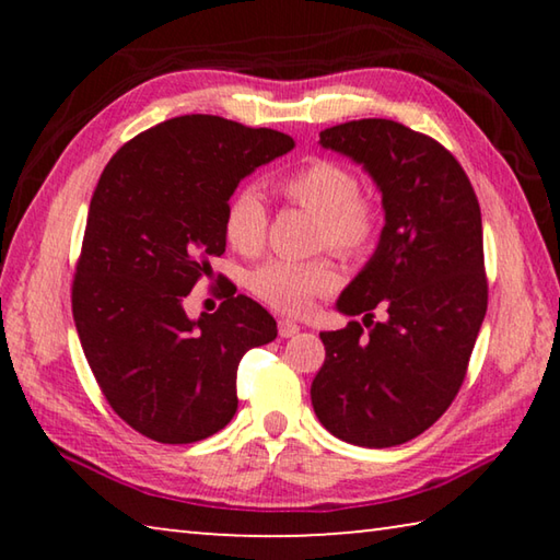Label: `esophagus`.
<instances>
[{
    "mask_svg": "<svg viewBox=\"0 0 560 560\" xmlns=\"http://www.w3.org/2000/svg\"><path fill=\"white\" fill-rule=\"evenodd\" d=\"M299 330H301V326L293 324V320H287V318L279 320V336L281 338H293L299 334Z\"/></svg>",
    "mask_w": 560,
    "mask_h": 560,
    "instance_id": "esophagus-1",
    "label": "esophagus"
}]
</instances>
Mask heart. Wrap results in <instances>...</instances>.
Wrapping results in <instances>:
<instances>
[{
  "label": "heart",
  "instance_id": "heart-1",
  "mask_svg": "<svg viewBox=\"0 0 560 560\" xmlns=\"http://www.w3.org/2000/svg\"><path fill=\"white\" fill-rule=\"evenodd\" d=\"M289 202L318 217L316 242L343 257H358L373 244L377 210L358 192V177L336 160H311L277 183ZM224 236L242 254H257L267 236V205L257 189L244 187L224 210ZM338 287V271L328 259H269L249 273V289L281 314L303 316L316 299Z\"/></svg>",
  "mask_w": 560,
  "mask_h": 560
}]
</instances>
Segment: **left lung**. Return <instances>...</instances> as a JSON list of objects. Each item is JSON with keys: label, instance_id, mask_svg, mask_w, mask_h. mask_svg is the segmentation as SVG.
Segmentation results:
<instances>
[{"label": "left lung", "instance_id": "left-lung-1", "mask_svg": "<svg viewBox=\"0 0 560 560\" xmlns=\"http://www.w3.org/2000/svg\"><path fill=\"white\" fill-rule=\"evenodd\" d=\"M318 143L371 175L385 226L336 301L363 324L320 334L326 360L311 402L334 438L395 447L440 420L467 373L487 314L479 202L450 150L402 122H340ZM375 307L383 322L372 320Z\"/></svg>", "mask_w": 560, "mask_h": 560}]
</instances>
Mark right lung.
<instances>
[{"mask_svg":"<svg viewBox=\"0 0 560 560\" xmlns=\"http://www.w3.org/2000/svg\"><path fill=\"white\" fill-rule=\"evenodd\" d=\"M293 138L220 116H179L140 132L103 170L73 279L83 353L113 410L163 444L200 442L236 412V365L277 338L249 296L189 318L187 293L222 257L224 210Z\"/></svg>","mask_w":560,"mask_h":560,"instance_id":"add662e5","label":"right lung"}]
</instances>
